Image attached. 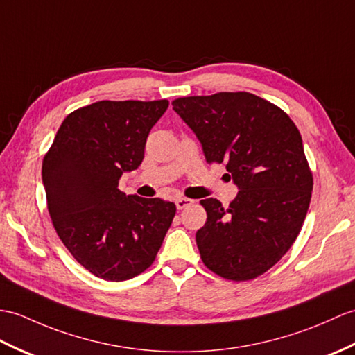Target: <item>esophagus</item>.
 Instances as JSON below:
<instances>
[{
  "instance_id": "34e87169",
  "label": "esophagus",
  "mask_w": 355,
  "mask_h": 355,
  "mask_svg": "<svg viewBox=\"0 0 355 355\" xmlns=\"http://www.w3.org/2000/svg\"><path fill=\"white\" fill-rule=\"evenodd\" d=\"M193 204V200H189V198H177L175 200V205L178 210H183L186 207H189V205Z\"/></svg>"
}]
</instances>
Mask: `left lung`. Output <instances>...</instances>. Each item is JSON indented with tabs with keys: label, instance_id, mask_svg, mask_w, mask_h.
Returning <instances> with one entry per match:
<instances>
[{
	"label": "left lung",
	"instance_id": "8db88e82",
	"mask_svg": "<svg viewBox=\"0 0 355 355\" xmlns=\"http://www.w3.org/2000/svg\"><path fill=\"white\" fill-rule=\"evenodd\" d=\"M172 105L207 163H224L239 187L228 207L201 201L207 220L196 245L204 265L233 282L257 278L291 250L307 215L313 175L300 131L279 107L250 92L184 96Z\"/></svg>",
	"mask_w": 355,
	"mask_h": 355
}]
</instances>
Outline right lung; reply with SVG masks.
<instances>
[{"instance_id": "1", "label": "right lung", "mask_w": 355, "mask_h": 355, "mask_svg": "<svg viewBox=\"0 0 355 355\" xmlns=\"http://www.w3.org/2000/svg\"><path fill=\"white\" fill-rule=\"evenodd\" d=\"M168 100L98 101L64 118L42 163L48 211L81 266L123 282L153 265L175 216L174 202L125 195L123 172L144 160L146 137Z\"/></svg>"}]
</instances>
